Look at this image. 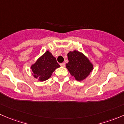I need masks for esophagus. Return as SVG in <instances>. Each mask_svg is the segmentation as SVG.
<instances>
[{"mask_svg": "<svg viewBox=\"0 0 124 124\" xmlns=\"http://www.w3.org/2000/svg\"><path fill=\"white\" fill-rule=\"evenodd\" d=\"M65 65H66V64H65V62H62V63L60 64V66H62V67H64Z\"/></svg>", "mask_w": 124, "mask_h": 124, "instance_id": "obj_1", "label": "esophagus"}]
</instances>
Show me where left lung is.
I'll return each mask as SVG.
<instances>
[{
    "label": "left lung",
    "mask_w": 124,
    "mask_h": 124,
    "mask_svg": "<svg viewBox=\"0 0 124 124\" xmlns=\"http://www.w3.org/2000/svg\"><path fill=\"white\" fill-rule=\"evenodd\" d=\"M67 57L69 62L66 68L77 81L85 79L93 70V64L82 53L73 51L67 54Z\"/></svg>",
    "instance_id": "obj_1"
}]
</instances>
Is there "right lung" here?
Returning a JSON list of instances; mask_svg holds the SVG:
<instances>
[{
	"mask_svg": "<svg viewBox=\"0 0 124 124\" xmlns=\"http://www.w3.org/2000/svg\"><path fill=\"white\" fill-rule=\"evenodd\" d=\"M60 67L56 58L49 51H47L42 56L31 66L33 76L40 81H44L49 79L55 70Z\"/></svg>",
	"mask_w": 124,
	"mask_h": 124,
	"instance_id": "right-lung-1",
	"label": "right lung"
}]
</instances>
